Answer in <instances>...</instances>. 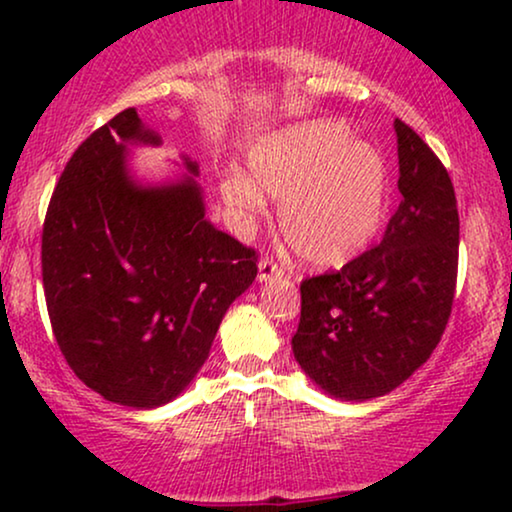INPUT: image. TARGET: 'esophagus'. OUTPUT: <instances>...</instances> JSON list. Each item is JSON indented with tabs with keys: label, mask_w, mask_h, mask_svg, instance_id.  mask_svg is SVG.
<instances>
[{
	"label": "esophagus",
	"mask_w": 512,
	"mask_h": 512,
	"mask_svg": "<svg viewBox=\"0 0 512 512\" xmlns=\"http://www.w3.org/2000/svg\"><path fill=\"white\" fill-rule=\"evenodd\" d=\"M279 275H284L282 265H277L275 261H272V258L265 256L263 261L258 263V282H268V279L279 277Z\"/></svg>",
	"instance_id": "esophagus-1"
}]
</instances>
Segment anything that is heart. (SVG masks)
<instances>
[{"label":"heart","mask_w":512,"mask_h":512,"mask_svg":"<svg viewBox=\"0 0 512 512\" xmlns=\"http://www.w3.org/2000/svg\"><path fill=\"white\" fill-rule=\"evenodd\" d=\"M244 174L221 181V198L242 226L265 214V195L282 200L279 228L300 261L338 268L380 230L389 172L373 144L352 139L340 121H307L270 132L251 146Z\"/></svg>","instance_id":"obj_1"}]
</instances>
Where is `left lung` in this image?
Wrapping results in <instances>:
<instances>
[{"mask_svg": "<svg viewBox=\"0 0 512 512\" xmlns=\"http://www.w3.org/2000/svg\"><path fill=\"white\" fill-rule=\"evenodd\" d=\"M403 200L382 242L338 272L300 284L291 347L333 398L370 401L424 366L452 312L459 265L454 186L429 144L394 121Z\"/></svg>", "mask_w": 512, "mask_h": 512, "instance_id": "left-lung-1", "label": "left lung"}]
</instances>
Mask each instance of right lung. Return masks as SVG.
<instances>
[{
  "mask_svg": "<svg viewBox=\"0 0 512 512\" xmlns=\"http://www.w3.org/2000/svg\"><path fill=\"white\" fill-rule=\"evenodd\" d=\"M130 144L160 137L125 109L62 172L41 235L51 326L74 375L111 403L177 398L207 361L223 314L256 279V251L205 219L198 163L144 186Z\"/></svg>",
  "mask_w": 512,
  "mask_h": 512,
  "instance_id": "right-lung-1",
  "label": "right lung"
}]
</instances>
